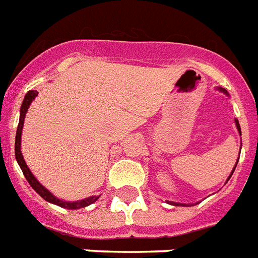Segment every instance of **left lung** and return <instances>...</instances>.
Returning <instances> with one entry per match:
<instances>
[{
  "label": "left lung",
  "instance_id": "obj_1",
  "mask_svg": "<svg viewBox=\"0 0 258 258\" xmlns=\"http://www.w3.org/2000/svg\"><path fill=\"white\" fill-rule=\"evenodd\" d=\"M220 90H221V91H224V93L227 94V91H225V90H224V89H220ZM236 125H237L238 133H240V135H241V128H240V124H238L237 120H236ZM234 168H236V167H234ZM233 171H234V169H233ZM233 171H232V173H233ZM232 173H231V176H232ZM231 176H229V177H231ZM171 204H173V205H183V204H177V203H171Z\"/></svg>",
  "mask_w": 258,
  "mask_h": 258
}]
</instances>
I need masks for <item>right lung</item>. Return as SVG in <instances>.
I'll use <instances>...</instances> for the list:
<instances>
[{
	"instance_id": "obj_1",
	"label": "right lung",
	"mask_w": 258,
	"mask_h": 258,
	"mask_svg": "<svg viewBox=\"0 0 258 258\" xmlns=\"http://www.w3.org/2000/svg\"><path fill=\"white\" fill-rule=\"evenodd\" d=\"M38 95V93L35 91V90H30L29 93L25 95V99H24V103L21 106V115H20V123H18V127H17V135H16V159L18 164H20L21 169H22V172H24L25 177L26 180L29 181L33 189L37 192V194L43 198L46 202L49 203H53V204L59 205V207H63V208H68V209H79V208H85L87 205L93 204L95 203L99 196H91L89 199H85V200H81V202H73V203H69V202H62L59 199H56L54 195H51L49 190L46 189L42 184H39V181L34 177V175L30 172V169L27 168L26 163L24 160V156L21 154V134H22V127H24V119H25V115H26V111L30 106L31 100L34 99L35 96Z\"/></svg>"
}]
</instances>
